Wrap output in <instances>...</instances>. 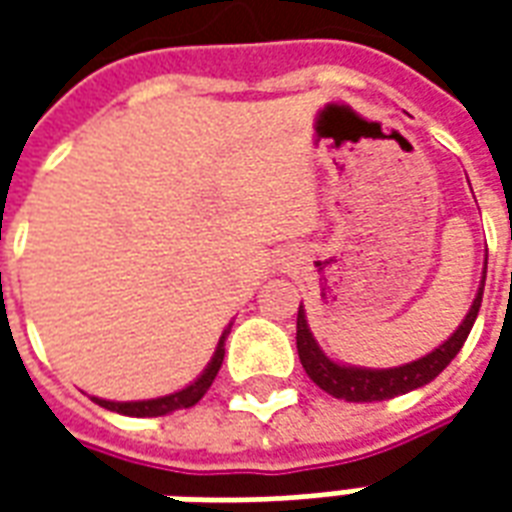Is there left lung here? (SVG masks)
Instances as JSON below:
<instances>
[{
    "label": "left lung",
    "mask_w": 512,
    "mask_h": 512,
    "mask_svg": "<svg viewBox=\"0 0 512 512\" xmlns=\"http://www.w3.org/2000/svg\"><path fill=\"white\" fill-rule=\"evenodd\" d=\"M485 271H488V252H485L480 288L474 293L472 307L463 315L458 329L444 343L436 345L430 354L419 356L414 362H406V365L397 367H356L326 356V351L318 345L315 334H312L310 323H307V312H304V304H301L299 318H296V348H299V359L304 370H307V376L321 386L323 392H329L337 400H348V403L389 400V397L406 395L411 389L430 384L458 356V351L466 343V337L472 332L474 321H477V312H480V301H483Z\"/></svg>",
    "instance_id": "8db88e82"
}]
</instances>
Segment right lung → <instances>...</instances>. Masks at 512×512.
<instances>
[{
	"label": "right lung",
	"instance_id": "1",
	"mask_svg": "<svg viewBox=\"0 0 512 512\" xmlns=\"http://www.w3.org/2000/svg\"><path fill=\"white\" fill-rule=\"evenodd\" d=\"M233 326V323H230ZM230 326L224 329L219 343H216V351H213L211 362L205 365L200 376L189 381V384L178 389V392H169V395L150 397V400H106V397L90 395L93 403H98L106 411H115V414H126V417H164V414H172V411H180V408H191L194 403H200L202 395L211 389L213 378L219 373V367L224 362V340L230 334Z\"/></svg>",
	"mask_w": 512,
	"mask_h": 512
}]
</instances>
